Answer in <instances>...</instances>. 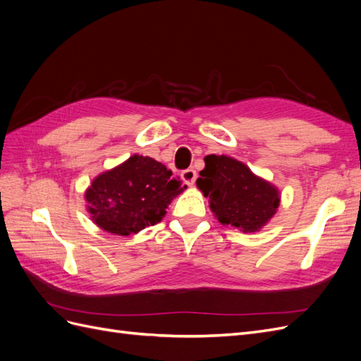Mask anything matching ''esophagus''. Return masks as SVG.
I'll list each match as a JSON object with an SVG mask.
<instances>
[{
  "label": "esophagus",
  "instance_id": "esophagus-1",
  "mask_svg": "<svg viewBox=\"0 0 361 361\" xmlns=\"http://www.w3.org/2000/svg\"><path fill=\"white\" fill-rule=\"evenodd\" d=\"M180 176H182V180L187 183L188 187H192L195 183V179H197V173H195V170L192 169H188V170H183Z\"/></svg>",
  "mask_w": 361,
  "mask_h": 361
}]
</instances>
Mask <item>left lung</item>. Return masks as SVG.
<instances>
[{
    "label": "left lung",
    "mask_w": 361,
    "mask_h": 361,
    "mask_svg": "<svg viewBox=\"0 0 361 361\" xmlns=\"http://www.w3.org/2000/svg\"><path fill=\"white\" fill-rule=\"evenodd\" d=\"M197 188L209 197V207L223 226L244 233L259 232L276 215L280 191L259 178L244 162L226 155L204 157Z\"/></svg>",
    "instance_id": "left-lung-1"
}]
</instances>
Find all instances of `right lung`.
<instances>
[{
    "label": "right lung",
    "instance_id": "right-lung-1",
    "mask_svg": "<svg viewBox=\"0 0 361 361\" xmlns=\"http://www.w3.org/2000/svg\"><path fill=\"white\" fill-rule=\"evenodd\" d=\"M171 170L154 158L133 155L92 180L85 190V206L102 231L129 236L155 226L171 200L187 190Z\"/></svg>",
    "mask_w": 361,
    "mask_h": 361
}]
</instances>
